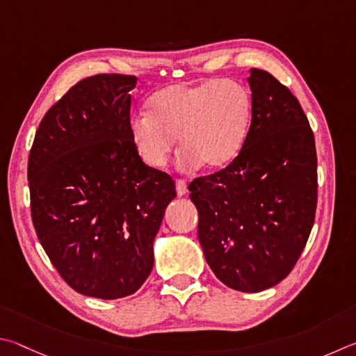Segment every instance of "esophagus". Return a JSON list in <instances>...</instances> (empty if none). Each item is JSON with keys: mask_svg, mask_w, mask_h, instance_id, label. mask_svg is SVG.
Here are the masks:
<instances>
[{"mask_svg": "<svg viewBox=\"0 0 356 356\" xmlns=\"http://www.w3.org/2000/svg\"><path fill=\"white\" fill-rule=\"evenodd\" d=\"M175 186H177V194L179 197H183V195L188 194V186H186V183L183 181V179H177V181H175Z\"/></svg>", "mask_w": 356, "mask_h": 356, "instance_id": "34e87169", "label": "esophagus"}]
</instances>
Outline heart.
Returning a JSON list of instances; mask_svg holds the SVG:
<instances>
[{"label":"heart","mask_w":356,"mask_h":356,"mask_svg":"<svg viewBox=\"0 0 356 356\" xmlns=\"http://www.w3.org/2000/svg\"><path fill=\"white\" fill-rule=\"evenodd\" d=\"M253 122L252 95L234 79L170 84L147 102V114L129 120V139L149 168L167 164L177 137L183 168L228 165L241 153Z\"/></svg>","instance_id":"obj_1"}]
</instances>
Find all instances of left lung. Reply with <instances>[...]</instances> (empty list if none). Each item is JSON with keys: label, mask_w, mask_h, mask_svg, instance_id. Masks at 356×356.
Segmentation results:
<instances>
[{"label": "left lung", "mask_w": 356, "mask_h": 356, "mask_svg": "<svg viewBox=\"0 0 356 356\" xmlns=\"http://www.w3.org/2000/svg\"><path fill=\"white\" fill-rule=\"evenodd\" d=\"M253 122L241 153L189 184L198 241L228 288L259 292L294 269L313 228L317 156L298 99L269 72L252 68Z\"/></svg>", "instance_id": "1"}]
</instances>
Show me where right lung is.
<instances>
[{"instance_id": "1", "label": "right lung", "mask_w": 356, "mask_h": 356, "mask_svg": "<svg viewBox=\"0 0 356 356\" xmlns=\"http://www.w3.org/2000/svg\"><path fill=\"white\" fill-rule=\"evenodd\" d=\"M137 78L102 73L48 109L28 159L31 217L43 250L79 294H134L153 269V241L177 197L170 175L129 139Z\"/></svg>"}]
</instances>
